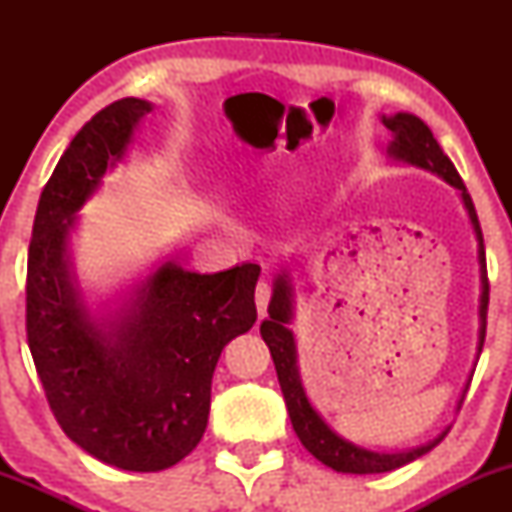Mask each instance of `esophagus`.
Segmentation results:
<instances>
[{
  "instance_id": "obj_1",
  "label": "esophagus",
  "mask_w": 512,
  "mask_h": 512,
  "mask_svg": "<svg viewBox=\"0 0 512 512\" xmlns=\"http://www.w3.org/2000/svg\"><path fill=\"white\" fill-rule=\"evenodd\" d=\"M269 298H272V286H269L267 281H260V284H257V289H255V303H257V313H260V315L267 313Z\"/></svg>"
}]
</instances>
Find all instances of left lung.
I'll use <instances>...</instances> for the list:
<instances>
[{
  "label": "left lung",
  "instance_id": "8db88e82",
  "mask_svg": "<svg viewBox=\"0 0 512 512\" xmlns=\"http://www.w3.org/2000/svg\"><path fill=\"white\" fill-rule=\"evenodd\" d=\"M383 125L392 132V142L387 146V154L395 161L409 163V166L424 168L428 173L443 178L448 185L455 187L460 192L464 209H467L469 221H472L474 236H477V257H479V279H481V296H479V342H477V356L481 354V346H484L486 337V310H489V279H486V252H484V236H481V226L477 219V209H474L472 197H469L467 187L457 173L455 166L448 156L443 154L440 144L433 137V132L421 117L411 113H397L385 117ZM296 291H293L291 274L286 269H281L274 279V291L272 301H269L267 320H262L260 334L264 344L269 346L274 358L276 375H279L281 392H284L286 409H289L291 424L296 436L301 438L305 450L310 455H315L317 460L327 467H332L334 472L344 474H380V472H392V469L404 467V464L414 462L416 457L431 452L440 440L445 438L448 428L443 433H438V438L428 440L424 445H416V448L402 450V452H378L361 448V445L351 443L334 433L330 426L325 424L320 414H317L313 404H310L308 395H305V387L301 380V370H298V349H296V337L289 330L293 322V313H296ZM467 392V390H464ZM462 392V397H464ZM457 402V407L462 404Z\"/></svg>",
  "mask_w": 512,
  "mask_h": 512
}]
</instances>
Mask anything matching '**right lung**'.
I'll return each instance as SVG.
<instances>
[{"label":"right lung","instance_id":"obj_1","mask_svg":"<svg viewBox=\"0 0 512 512\" xmlns=\"http://www.w3.org/2000/svg\"><path fill=\"white\" fill-rule=\"evenodd\" d=\"M151 110L122 98L79 129L40 195L28 248V346L52 414L88 455L127 472H161L197 448L223 346L257 320L260 276L252 262L197 274L168 260L115 310L91 313L69 255L76 214Z\"/></svg>","mask_w":512,"mask_h":512}]
</instances>
